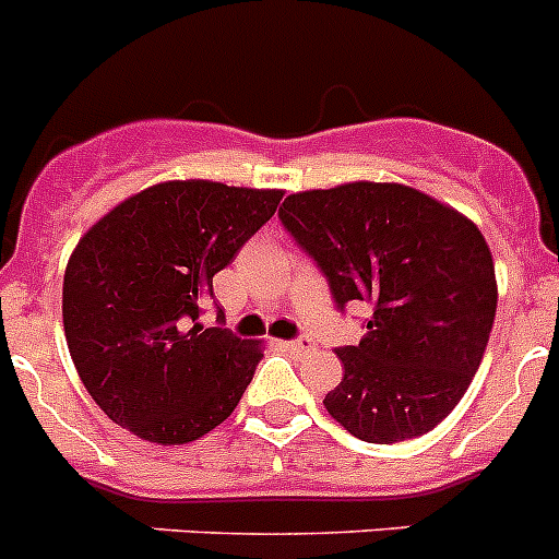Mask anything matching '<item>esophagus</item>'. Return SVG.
<instances>
[{
  "mask_svg": "<svg viewBox=\"0 0 559 559\" xmlns=\"http://www.w3.org/2000/svg\"><path fill=\"white\" fill-rule=\"evenodd\" d=\"M283 346L288 352H294V355H307V352L316 349V343L310 341V337H296V341H285Z\"/></svg>",
  "mask_w": 559,
  "mask_h": 559,
  "instance_id": "1",
  "label": "esophagus"
}]
</instances>
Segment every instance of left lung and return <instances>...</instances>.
<instances>
[{
  "instance_id": "1",
  "label": "left lung",
  "mask_w": 559,
  "mask_h": 559,
  "mask_svg": "<svg viewBox=\"0 0 559 559\" xmlns=\"http://www.w3.org/2000/svg\"><path fill=\"white\" fill-rule=\"evenodd\" d=\"M285 229L319 263L337 307L373 310L324 407L366 443L438 427L468 391L496 319V269L483 233L402 182H343L290 193Z\"/></svg>"
}]
</instances>
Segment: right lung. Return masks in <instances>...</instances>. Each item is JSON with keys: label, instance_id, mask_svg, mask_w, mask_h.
Returning a JSON list of instances; mask_svg holds the SVG:
<instances>
[{"label": "right lung", "instance_id": "obj_1", "mask_svg": "<svg viewBox=\"0 0 559 559\" xmlns=\"http://www.w3.org/2000/svg\"><path fill=\"white\" fill-rule=\"evenodd\" d=\"M283 193L168 179L82 235L63 276V330L82 385L110 421L179 447L233 416L263 346L204 326L199 313L213 276Z\"/></svg>", "mask_w": 559, "mask_h": 559}]
</instances>
